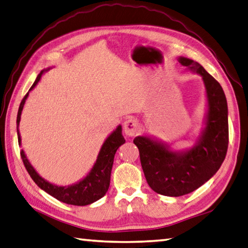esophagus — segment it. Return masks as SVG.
Masks as SVG:
<instances>
[{
	"instance_id": "esophagus-1",
	"label": "esophagus",
	"mask_w": 248,
	"mask_h": 248,
	"mask_svg": "<svg viewBox=\"0 0 248 248\" xmlns=\"http://www.w3.org/2000/svg\"><path fill=\"white\" fill-rule=\"evenodd\" d=\"M124 131L125 136L133 137L139 131V124L134 118H128L124 123Z\"/></svg>"
}]
</instances>
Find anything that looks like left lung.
<instances>
[{"mask_svg":"<svg viewBox=\"0 0 248 248\" xmlns=\"http://www.w3.org/2000/svg\"><path fill=\"white\" fill-rule=\"evenodd\" d=\"M177 60L204 82L206 110L199 137L191 147L179 151L147 134L133 140L148 186L172 197L188 194L213 178L226 158L229 144L228 104L221 85L197 62L183 56Z\"/></svg>","mask_w":248,"mask_h":248,"instance_id":"1","label":"left lung"}]
</instances>
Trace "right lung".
<instances>
[{
	"instance_id": "obj_1",
	"label": "right lung",
	"mask_w": 248,
	"mask_h": 248,
	"mask_svg": "<svg viewBox=\"0 0 248 248\" xmlns=\"http://www.w3.org/2000/svg\"><path fill=\"white\" fill-rule=\"evenodd\" d=\"M49 69L51 68L44 69L38 75V77L33 82L32 87L30 88L29 92L32 91L35 88V85L39 83V81L41 80L43 74L46 73ZM29 92L26 94L24 98H22L17 114V137L18 144H19L20 146L21 137L19 133V123L25 103L29 96ZM124 143H125V140L123 136V127L119 124L118 127L106 138L104 143H103L101 150L98 152L96 161L94 163L91 170L89 171L85 177H83L76 183L69 184V186H57V184L48 182L47 180L42 178L41 175L38 173V171L33 168V166L30 164V161L27 158L24 150H21L20 155L22 161H24L25 167L27 171H28V173L30 174V177L32 178L35 184H37L41 190L46 192L47 194L51 196L55 197L56 200L62 202H66V204L75 206H85L102 199V197L106 194V192L108 191L110 183V173L112 164H114L115 154L119 146L123 145Z\"/></svg>"
}]
</instances>
